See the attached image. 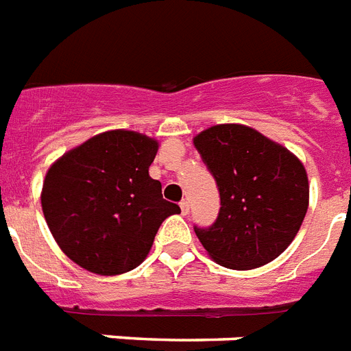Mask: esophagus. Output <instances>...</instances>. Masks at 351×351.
I'll return each mask as SVG.
<instances>
[{
  "label": "esophagus",
  "instance_id": "1",
  "mask_svg": "<svg viewBox=\"0 0 351 351\" xmlns=\"http://www.w3.org/2000/svg\"><path fill=\"white\" fill-rule=\"evenodd\" d=\"M179 206H181V212H183V215H186L190 212V203L186 201V199H183V201L179 203Z\"/></svg>",
  "mask_w": 351,
  "mask_h": 351
}]
</instances>
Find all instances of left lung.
Here are the masks:
<instances>
[{
	"mask_svg": "<svg viewBox=\"0 0 351 351\" xmlns=\"http://www.w3.org/2000/svg\"><path fill=\"white\" fill-rule=\"evenodd\" d=\"M221 195L219 215L195 235L215 263L252 270L287 250L306 215V170L293 154L245 125H215L193 137Z\"/></svg>",
	"mask_w": 351,
	"mask_h": 351,
	"instance_id": "8db88e82",
	"label": "left lung"
}]
</instances>
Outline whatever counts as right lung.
<instances>
[{
    "label": "right lung",
    "instance_id": "add662e5",
    "mask_svg": "<svg viewBox=\"0 0 351 351\" xmlns=\"http://www.w3.org/2000/svg\"><path fill=\"white\" fill-rule=\"evenodd\" d=\"M158 141L108 130L63 154L41 192L45 221L63 254L97 276H119L147 259L167 217L179 214L148 176Z\"/></svg>",
    "mask_w": 351,
    "mask_h": 351
}]
</instances>
